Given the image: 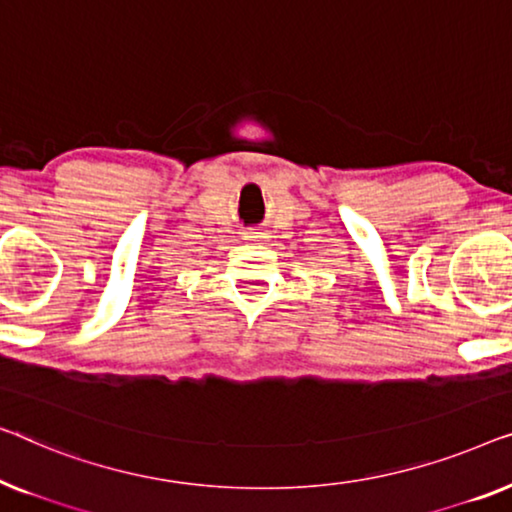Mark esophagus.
<instances>
[{
  "mask_svg": "<svg viewBox=\"0 0 512 512\" xmlns=\"http://www.w3.org/2000/svg\"><path fill=\"white\" fill-rule=\"evenodd\" d=\"M246 241H262L264 239V232H259V229H250V232H246V236H243Z\"/></svg>",
  "mask_w": 512,
  "mask_h": 512,
  "instance_id": "obj_1",
  "label": "esophagus"
}]
</instances>
